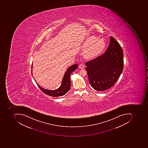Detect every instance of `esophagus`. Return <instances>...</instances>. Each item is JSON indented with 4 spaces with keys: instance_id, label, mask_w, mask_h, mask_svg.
I'll return each instance as SVG.
<instances>
[{
    "instance_id": "34e87169",
    "label": "esophagus",
    "mask_w": 148,
    "mask_h": 148,
    "mask_svg": "<svg viewBox=\"0 0 148 148\" xmlns=\"http://www.w3.org/2000/svg\"><path fill=\"white\" fill-rule=\"evenodd\" d=\"M79 69H83L84 68V64H79Z\"/></svg>"
}]
</instances>
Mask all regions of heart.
<instances>
[{
	"instance_id": "heart-1",
	"label": "heart",
	"mask_w": 148,
	"mask_h": 148,
	"mask_svg": "<svg viewBox=\"0 0 148 148\" xmlns=\"http://www.w3.org/2000/svg\"><path fill=\"white\" fill-rule=\"evenodd\" d=\"M84 46L87 48L86 54L89 56L97 55L104 49L106 42L103 39H98L95 37H90L84 42Z\"/></svg>"
}]
</instances>
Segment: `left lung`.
Segmentation results:
<instances>
[{
  "label": "left lung",
  "mask_w": 148,
  "mask_h": 148,
  "mask_svg": "<svg viewBox=\"0 0 148 148\" xmlns=\"http://www.w3.org/2000/svg\"><path fill=\"white\" fill-rule=\"evenodd\" d=\"M106 52L86 63L89 84L95 90L103 91L114 86L124 68L123 51L118 42L110 37Z\"/></svg>",
  "instance_id": "1"
}]
</instances>
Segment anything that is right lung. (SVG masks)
Masks as SVG:
<instances>
[{"instance_id": "add662e5", "label": "right lung", "mask_w": 148, "mask_h": 148, "mask_svg": "<svg viewBox=\"0 0 148 148\" xmlns=\"http://www.w3.org/2000/svg\"><path fill=\"white\" fill-rule=\"evenodd\" d=\"M77 67L78 64H74L73 66H71L67 69V72L65 73L64 78H63L61 86L56 90L51 91V90L44 89L40 86H39L37 84L40 88V89L43 92L45 93V94L48 96L53 97H59L64 96L69 92L70 88V75L75 69H77Z\"/></svg>"}]
</instances>
